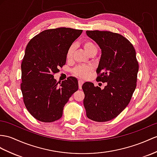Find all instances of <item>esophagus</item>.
Here are the masks:
<instances>
[{
  "label": "esophagus",
  "mask_w": 157,
  "mask_h": 157,
  "mask_svg": "<svg viewBox=\"0 0 157 157\" xmlns=\"http://www.w3.org/2000/svg\"><path fill=\"white\" fill-rule=\"evenodd\" d=\"M83 83H84V81H82V80H78V88H79V89H82V85Z\"/></svg>",
  "instance_id": "34e87169"
}]
</instances>
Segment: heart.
<instances>
[{
	"label": "heart",
	"mask_w": 157,
	"mask_h": 157,
	"mask_svg": "<svg viewBox=\"0 0 157 157\" xmlns=\"http://www.w3.org/2000/svg\"><path fill=\"white\" fill-rule=\"evenodd\" d=\"M82 46L84 48L88 54H90L94 51H97V47L94 42L90 40H85L83 41ZM75 47L74 45H71L68 48L66 53V58L68 60H70L72 59V54H73ZM93 68L90 65H86V64H81L75 67L72 69V73L75 75L81 78H86L90 75V72L93 71Z\"/></svg>",
	"instance_id": "b5f03b06"
}]
</instances>
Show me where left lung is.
Returning <instances> with one entry per match:
<instances>
[{
  "label": "left lung",
  "mask_w": 157,
  "mask_h": 157,
  "mask_svg": "<svg viewBox=\"0 0 157 157\" xmlns=\"http://www.w3.org/2000/svg\"><path fill=\"white\" fill-rule=\"evenodd\" d=\"M101 48L97 81L106 82L104 89L86 82L82 89L83 104L90 120L106 122L117 117L131 101L136 86L139 63L135 49L128 39L110 31L86 30Z\"/></svg>",
  "instance_id": "obj_1"
}]
</instances>
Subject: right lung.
<instances>
[{"label": "right lung", "instance_id": "obj_1", "mask_svg": "<svg viewBox=\"0 0 157 157\" xmlns=\"http://www.w3.org/2000/svg\"><path fill=\"white\" fill-rule=\"evenodd\" d=\"M82 30L61 27L38 34L26 46L21 64V89L26 109L38 121L60 119L64 106L78 90V80L69 76L56 82L54 75L66 63L68 48Z\"/></svg>", "mask_w": 157, "mask_h": 157}]
</instances>
